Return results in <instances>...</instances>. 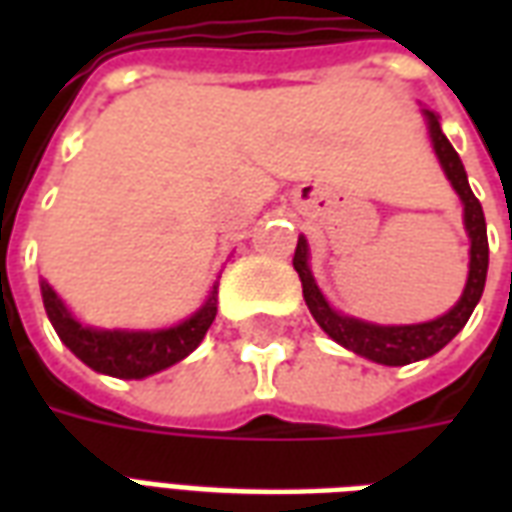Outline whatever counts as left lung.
<instances>
[{
    "label": "left lung",
    "instance_id": "obj_1",
    "mask_svg": "<svg viewBox=\"0 0 512 512\" xmlns=\"http://www.w3.org/2000/svg\"><path fill=\"white\" fill-rule=\"evenodd\" d=\"M428 117L430 139H433V150L439 156L441 167L447 172V178L455 186V191L461 194L463 200V222L472 238V249H469V279H466V288H463L461 301L452 307L447 315H441L436 321L417 323V326H376V323L356 321L348 315L334 312L323 293L315 285V279L307 266V241L299 238L296 244V255H293V268L299 271L301 288H304V301L310 307L312 318L321 323V329L332 340L354 351V354L373 359L378 365L400 367L408 362H419L425 356H433L441 351L444 345L450 343L455 334L461 332L469 315L477 307V301L483 296L485 288V274H488V235H485V216L483 205L474 197L469 189V180H466V169H463L461 158L455 153V147L450 145V139L444 136L439 126V117L425 109Z\"/></svg>",
    "mask_w": 512,
    "mask_h": 512
}]
</instances>
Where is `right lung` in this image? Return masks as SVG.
<instances>
[{
  "instance_id": "1",
  "label": "right lung",
  "mask_w": 512,
  "mask_h": 512,
  "mask_svg": "<svg viewBox=\"0 0 512 512\" xmlns=\"http://www.w3.org/2000/svg\"><path fill=\"white\" fill-rule=\"evenodd\" d=\"M40 290H43V304L49 312L51 326L60 334L62 343L68 345L87 367L115 378L153 376L158 370L186 359L202 343V337L216 318V288H213L205 307L194 312L189 321L178 323L172 329L98 332V329H87L76 321L46 282L40 285Z\"/></svg>"
}]
</instances>
